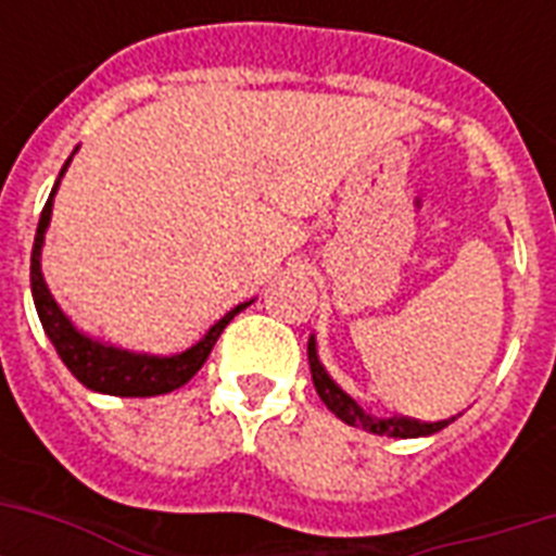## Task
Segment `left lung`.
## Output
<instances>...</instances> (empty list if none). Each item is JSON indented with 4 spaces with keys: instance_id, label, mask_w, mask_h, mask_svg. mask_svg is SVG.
Here are the masks:
<instances>
[{
    "instance_id": "obj_1",
    "label": "left lung",
    "mask_w": 556,
    "mask_h": 556,
    "mask_svg": "<svg viewBox=\"0 0 556 556\" xmlns=\"http://www.w3.org/2000/svg\"><path fill=\"white\" fill-rule=\"evenodd\" d=\"M308 366H312V380L317 395L323 397V404L329 406L331 413L338 415L340 421H346L349 427H364L366 432H375V435H392V439H418V435H432V432L444 430L447 424L456 421L453 418H444V421H418V418H406V415H392V418H371L366 415L361 406L352 401V397L343 392V389L334 383V380L326 375L323 364L317 361V346H314V338L308 340Z\"/></svg>"
}]
</instances>
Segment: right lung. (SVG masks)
<instances>
[{
  "mask_svg": "<svg viewBox=\"0 0 556 556\" xmlns=\"http://www.w3.org/2000/svg\"><path fill=\"white\" fill-rule=\"evenodd\" d=\"M68 161L63 164V173L68 169ZM63 173H60V176H63ZM56 187H60V178H56L54 190H51L46 207H42L37 236H34V251H30V294H34L39 323H42L48 340L54 343L60 361L68 366V371L80 380L83 387L94 389V392H106V395L150 397L185 387L187 380L204 366V361L210 357V352L216 346L218 334L225 331L227 323L233 320L236 314L242 312V308H248L251 303L236 305L233 312H227L225 317L195 343V346L173 357L132 355V352H124V349L103 346L98 340L86 338V334H80V331L74 329L72 320L60 312V305L54 303V296H51L46 279H42V270H39V251H42V242H46V227L48 222H51V207H54Z\"/></svg>",
  "mask_w": 556,
  "mask_h": 556,
  "instance_id": "right-lung-1",
  "label": "right lung"
}]
</instances>
